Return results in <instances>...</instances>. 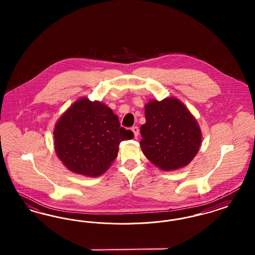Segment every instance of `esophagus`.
<instances>
[{
  "instance_id": "34e87169",
  "label": "esophagus",
  "mask_w": 255,
  "mask_h": 255,
  "mask_svg": "<svg viewBox=\"0 0 255 255\" xmlns=\"http://www.w3.org/2000/svg\"><path fill=\"white\" fill-rule=\"evenodd\" d=\"M132 131H133L134 136H135V137H137V136H138V133H139V129H138V127L133 126V127H132Z\"/></svg>"
}]
</instances>
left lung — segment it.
I'll use <instances>...</instances> for the list:
<instances>
[{
    "label": "left lung",
    "instance_id": "1",
    "mask_svg": "<svg viewBox=\"0 0 255 255\" xmlns=\"http://www.w3.org/2000/svg\"><path fill=\"white\" fill-rule=\"evenodd\" d=\"M140 147L152 163L164 171L191 162L202 143V133L192 114L175 98L151 100L145 105Z\"/></svg>",
    "mask_w": 255,
    "mask_h": 255
}]
</instances>
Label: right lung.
Listing matches in <instances>:
<instances>
[{"label": "right lung", "instance_id": "1", "mask_svg": "<svg viewBox=\"0 0 255 255\" xmlns=\"http://www.w3.org/2000/svg\"><path fill=\"white\" fill-rule=\"evenodd\" d=\"M53 137L56 155L68 169L97 177L118 157L120 143L132 139L133 133L121 127L107 105L82 97L61 116Z\"/></svg>", "mask_w": 255, "mask_h": 255}]
</instances>
